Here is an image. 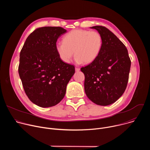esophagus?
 I'll list each match as a JSON object with an SVG mask.
<instances>
[{
    "label": "esophagus",
    "mask_w": 150,
    "mask_h": 150,
    "mask_svg": "<svg viewBox=\"0 0 150 150\" xmlns=\"http://www.w3.org/2000/svg\"><path fill=\"white\" fill-rule=\"evenodd\" d=\"M79 70H80V69L79 68H77V67L75 68V71L76 72H78V71H79Z\"/></svg>",
    "instance_id": "esophagus-1"
}]
</instances>
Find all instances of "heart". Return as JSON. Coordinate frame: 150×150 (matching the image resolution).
<instances>
[{
    "label": "heart",
    "mask_w": 150,
    "mask_h": 150,
    "mask_svg": "<svg viewBox=\"0 0 150 150\" xmlns=\"http://www.w3.org/2000/svg\"><path fill=\"white\" fill-rule=\"evenodd\" d=\"M102 46L103 38L99 33L75 30L64 36L62 42L56 43V50L64 63L70 62L74 52L77 63H90L98 57Z\"/></svg>",
    "instance_id": "obj_1"
}]
</instances>
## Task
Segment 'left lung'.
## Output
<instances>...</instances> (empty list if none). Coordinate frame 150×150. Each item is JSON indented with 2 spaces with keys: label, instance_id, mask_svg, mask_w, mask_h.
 <instances>
[{
  "label": "left lung",
  "instance_id": "obj_1",
  "mask_svg": "<svg viewBox=\"0 0 150 150\" xmlns=\"http://www.w3.org/2000/svg\"><path fill=\"white\" fill-rule=\"evenodd\" d=\"M91 28L101 34L103 46L96 59L81 68L85 75L84 90L95 104L108 105L125 92L131 61L126 46L112 31L103 26Z\"/></svg>",
  "mask_w": 150,
  "mask_h": 150
}]
</instances>
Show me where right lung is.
<instances>
[{
	"label": "right lung",
	"mask_w": 150,
	"mask_h": 150,
	"mask_svg": "<svg viewBox=\"0 0 150 150\" xmlns=\"http://www.w3.org/2000/svg\"><path fill=\"white\" fill-rule=\"evenodd\" d=\"M67 30L60 27L35 29L21 50L18 73L25 93L34 104L49 108L65 97L75 67L64 63L56 50L57 39Z\"/></svg>",
	"instance_id": "1"
}]
</instances>
